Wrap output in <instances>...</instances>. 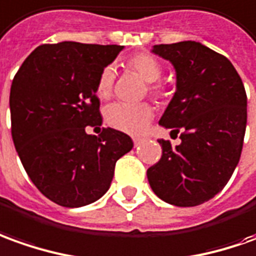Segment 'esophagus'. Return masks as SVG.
Here are the masks:
<instances>
[{
  "label": "esophagus",
  "instance_id": "obj_1",
  "mask_svg": "<svg viewBox=\"0 0 256 256\" xmlns=\"http://www.w3.org/2000/svg\"><path fill=\"white\" fill-rule=\"evenodd\" d=\"M142 142H144V139H142V138H134V145H135V146L140 145Z\"/></svg>",
  "mask_w": 256,
  "mask_h": 256
}]
</instances>
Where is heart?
Segmentation results:
<instances>
[{
    "mask_svg": "<svg viewBox=\"0 0 256 256\" xmlns=\"http://www.w3.org/2000/svg\"><path fill=\"white\" fill-rule=\"evenodd\" d=\"M126 70L138 74L144 80L149 82L150 90L153 93H160L162 86L156 84L158 78L162 76V64L158 58L150 52H138L134 54L125 61ZM116 80V71L112 66H106L100 72L96 84L98 96L102 98H107L112 92ZM106 118L107 122L112 125L114 128H118L121 131L128 134H140L145 131L148 124L153 118V107L149 103H112L106 110Z\"/></svg>",
    "mask_w": 256,
    "mask_h": 256,
    "instance_id": "b5f03b06",
    "label": "heart"
}]
</instances>
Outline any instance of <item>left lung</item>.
Returning <instances> with one entry per match:
<instances>
[{
    "label": "left lung",
    "mask_w": 256,
    "mask_h": 256,
    "mask_svg": "<svg viewBox=\"0 0 256 256\" xmlns=\"http://www.w3.org/2000/svg\"><path fill=\"white\" fill-rule=\"evenodd\" d=\"M170 61L177 89L158 124L178 134L172 148L158 139L162 158L148 168L153 192L170 205L188 208L219 194L237 167L246 126V94L232 64L196 42L153 46Z\"/></svg>",
    "instance_id": "left-lung-1"
}]
</instances>
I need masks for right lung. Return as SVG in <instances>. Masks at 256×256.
<instances>
[{"label":"right lung","instance_id":"add662e5","mask_svg":"<svg viewBox=\"0 0 256 256\" xmlns=\"http://www.w3.org/2000/svg\"><path fill=\"white\" fill-rule=\"evenodd\" d=\"M122 46L42 44L10 84L12 139L37 190L57 205L80 208L108 191L117 160L131 150L124 132L103 128L96 84Z\"/></svg>","mask_w":256,"mask_h":256}]
</instances>
